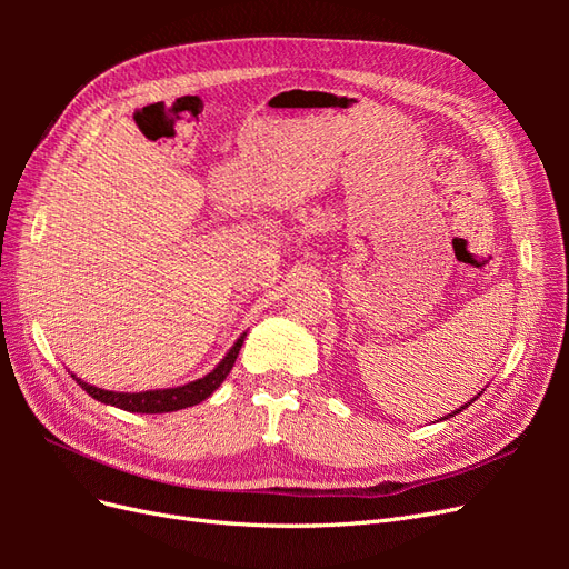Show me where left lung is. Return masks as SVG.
Instances as JSON below:
<instances>
[{
  "instance_id": "obj_1",
  "label": "left lung",
  "mask_w": 569,
  "mask_h": 569,
  "mask_svg": "<svg viewBox=\"0 0 569 569\" xmlns=\"http://www.w3.org/2000/svg\"><path fill=\"white\" fill-rule=\"evenodd\" d=\"M472 401H475V399H472ZM462 408H468V403H465V406H462ZM462 408H458V410H462ZM458 410H456V412H458Z\"/></svg>"
}]
</instances>
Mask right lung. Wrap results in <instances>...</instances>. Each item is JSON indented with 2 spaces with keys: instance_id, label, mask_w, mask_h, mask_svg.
I'll return each instance as SVG.
<instances>
[{
  "instance_id": "add662e5",
  "label": "right lung",
  "mask_w": 569,
  "mask_h": 569,
  "mask_svg": "<svg viewBox=\"0 0 569 569\" xmlns=\"http://www.w3.org/2000/svg\"><path fill=\"white\" fill-rule=\"evenodd\" d=\"M242 341L244 337H239L234 347L230 349V353L220 360L216 366V370H211L206 377L197 382H189L176 389H153V391H137V393H126V391H107V389H99L92 387L88 382L78 380L73 375V380L88 391L92 399L101 401V403H109L116 408H123L128 412H173V410H182L189 406H197L203 399H209V396L222 385L226 380L228 372L232 370L234 360L239 356V349H242Z\"/></svg>"
}]
</instances>
